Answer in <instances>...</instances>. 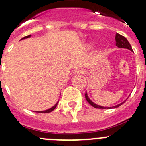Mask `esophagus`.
I'll use <instances>...</instances> for the list:
<instances>
[{"label": "esophagus", "instance_id": "1", "mask_svg": "<svg viewBox=\"0 0 146 146\" xmlns=\"http://www.w3.org/2000/svg\"><path fill=\"white\" fill-rule=\"evenodd\" d=\"M84 73V71L81 69H77L74 71V74H83Z\"/></svg>", "mask_w": 146, "mask_h": 146}]
</instances>
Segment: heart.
<instances>
[{
  "instance_id": "b5f03b06",
  "label": "heart",
  "mask_w": 146,
  "mask_h": 146,
  "mask_svg": "<svg viewBox=\"0 0 146 146\" xmlns=\"http://www.w3.org/2000/svg\"><path fill=\"white\" fill-rule=\"evenodd\" d=\"M94 42H90V43H89L88 44V45H89V46H91H91H94Z\"/></svg>"
}]
</instances>
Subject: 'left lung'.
I'll return each mask as SVG.
<instances>
[{
    "label": "left lung",
    "mask_w": 146,
    "mask_h": 146,
    "mask_svg": "<svg viewBox=\"0 0 146 146\" xmlns=\"http://www.w3.org/2000/svg\"><path fill=\"white\" fill-rule=\"evenodd\" d=\"M115 42H116L115 45H116L118 48H125L132 51V48H131L129 42H128V40L126 39L124 36H121V34H119V33H116V36H115ZM85 96H86V100H87L89 104H91V105H92L94 108H98V109L106 110V109H112V108H118L119 106H121V104H123V103H124L126 100H126H125L124 102H123L120 103V104H117V105H115V106H113V107H103V106H100V105H99V104H96V103H94V102L91 101V99H90V98L88 97V96L87 92H86V94H85ZM127 99H128V98H127Z\"/></svg>",
    "instance_id": "obj_1"
}]
</instances>
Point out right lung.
I'll list each match as a JSON object with an SVG mask.
<instances>
[{"instance_id": "1", "label": "right lung", "mask_w": 146, "mask_h": 146, "mask_svg": "<svg viewBox=\"0 0 146 146\" xmlns=\"http://www.w3.org/2000/svg\"><path fill=\"white\" fill-rule=\"evenodd\" d=\"M31 35H28V36H27L24 37V38H22V39H20V40L25 39V38H30V37H31ZM58 102L59 101H58L57 102H56V104H55V105H54V106H52L51 108H50V109L46 110H43V111H36V112H37V113H50V112L53 111L55 109V108L57 107L58 103Z\"/></svg>"}]
</instances>
